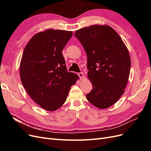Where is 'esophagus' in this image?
<instances>
[{
	"label": "esophagus",
	"instance_id": "esophagus-1",
	"mask_svg": "<svg viewBox=\"0 0 151 151\" xmlns=\"http://www.w3.org/2000/svg\"><path fill=\"white\" fill-rule=\"evenodd\" d=\"M78 76H80V80H82V79L84 78V73H82V72H81V73H78Z\"/></svg>",
	"mask_w": 151,
	"mask_h": 151
}]
</instances>
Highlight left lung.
<instances>
[{
    "mask_svg": "<svg viewBox=\"0 0 151 151\" xmlns=\"http://www.w3.org/2000/svg\"><path fill=\"white\" fill-rule=\"evenodd\" d=\"M75 36L88 56V77L93 89L87 100L98 108H108L122 96L129 80L131 60L127 47L108 25L86 27L76 30Z\"/></svg>",
    "mask_w": 151,
    "mask_h": 151,
    "instance_id": "left-lung-1",
    "label": "left lung"
}]
</instances>
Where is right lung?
I'll return each instance as SVG.
<instances>
[{"label":"right lung","mask_w":151,"mask_h":151,"mask_svg":"<svg viewBox=\"0 0 151 151\" xmlns=\"http://www.w3.org/2000/svg\"><path fill=\"white\" fill-rule=\"evenodd\" d=\"M72 31L46 29L35 34L24 50L19 65L21 83L30 98L48 111L60 108L80 78L67 71L62 51Z\"/></svg>","instance_id":"1"}]
</instances>
